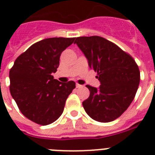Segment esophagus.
Masks as SVG:
<instances>
[{
	"instance_id": "esophagus-1",
	"label": "esophagus",
	"mask_w": 155,
	"mask_h": 155,
	"mask_svg": "<svg viewBox=\"0 0 155 155\" xmlns=\"http://www.w3.org/2000/svg\"><path fill=\"white\" fill-rule=\"evenodd\" d=\"M83 85H81V84H76V88H82Z\"/></svg>"
}]
</instances>
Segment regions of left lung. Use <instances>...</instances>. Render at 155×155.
<instances>
[{"instance_id": "left-lung-1", "label": "left lung", "mask_w": 155, "mask_h": 155, "mask_svg": "<svg viewBox=\"0 0 155 155\" xmlns=\"http://www.w3.org/2000/svg\"><path fill=\"white\" fill-rule=\"evenodd\" d=\"M97 72L100 86L87 84L90 95L82 103L88 115L95 121L110 122L119 117L134 100L140 73L130 55L115 44L99 36L79 37L74 41Z\"/></svg>"}]
</instances>
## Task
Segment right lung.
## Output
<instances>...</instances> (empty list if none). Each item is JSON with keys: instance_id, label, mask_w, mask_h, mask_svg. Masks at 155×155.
<instances>
[{"instance_id": "1", "label": "right lung", "mask_w": 155, "mask_h": 155, "mask_svg": "<svg viewBox=\"0 0 155 155\" xmlns=\"http://www.w3.org/2000/svg\"><path fill=\"white\" fill-rule=\"evenodd\" d=\"M74 38H51L34 44L21 54L9 71L10 92L26 117L38 125L54 122L63 114L75 82L54 79L60 55Z\"/></svg>"}]
</instances>
